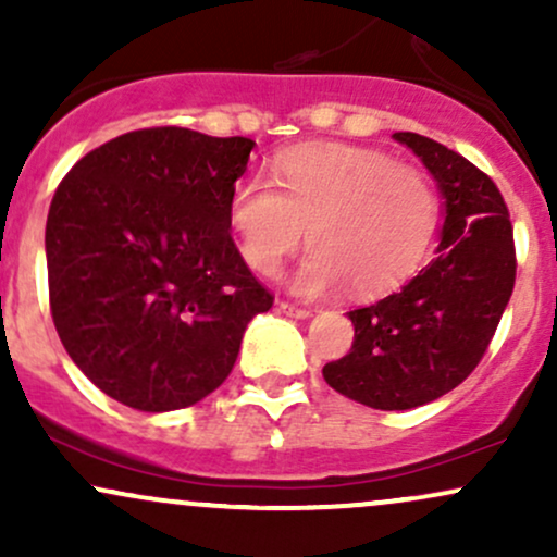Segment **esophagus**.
I'll list each match as a JSON object with an SVG mask.
<instances>
[{
    "label": "esophagus",
    "instance_id": "esophagus-1",
    "mask_svg": "<svg viewBox=\"0 0 557 557\" xmlns=\"http://www.w3.org/2000/svg\"><path fill=\"white\" fill-rule=\"evenodd\" d=\"M280 311H283V314H287V317H296V319H306V317H311V311L306 309V306H296V304H287V300H280Z\"/></svg>",
    "mask_w": 557,
    "mask_h": 557
}]
</instances>
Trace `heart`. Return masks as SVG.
Listing matches in <instances>:
<instances>
[{
  "instance_id": "heart-1",
  "label": "heart",
  "mask_w": 557,
  "mask_h": 557,
  "mask_svg": "<svg viewBox=\"0 0 557 557\" xmlns=\"http://www.w3.org/2000/svg\"><path fill=\"white\" fill-rule=\"evenodd\" d=\"M272 181L243 175L230 190V225L253 272L274 277L309 240L293 285L322 296L343 283L372 298L411 277L440 227V194L417 164L343 144L298 146L274 159Z\"/></svg>"
}]
</instances>
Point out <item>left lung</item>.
Here are the masks:
<instances>
[{
	"label": "left lung",
	"mask_w": 557,
	"mask_h": 557,
	"mask_svg": "<svg viewBox=\"0 0 557 557\" xmlns=\"http://www.w3.org/2000/svg\"><path fill=\"white\" fill-rule=\"evenodd\" d=\"M445 196L437 257L387 298L348 311L354 345L322 369L332 389L380 411L450 393L487 354L516 283L508 207L487 172L419 133H395Z\"/></svg>",
	"instance_id": "left-lung-1"
}]
</instances>
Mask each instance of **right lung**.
<instances>
[{"mask_svg": "<svg viewBox=\"0 0 557 557\" xmlns=\"http://www.w3.org/2000/svg\"><path fill=\"white\" fill-rule=\"evenodd\" d=\"M253 140L188 127L125 133L73 164L47 216L49 309L88 380L138 411L214 393L274 296L230 235Z\"/></svg>", "mask_w": 557, "mask_h": 557, "instance_id": "add662e5", "label": "right lung"}]
</instances>
